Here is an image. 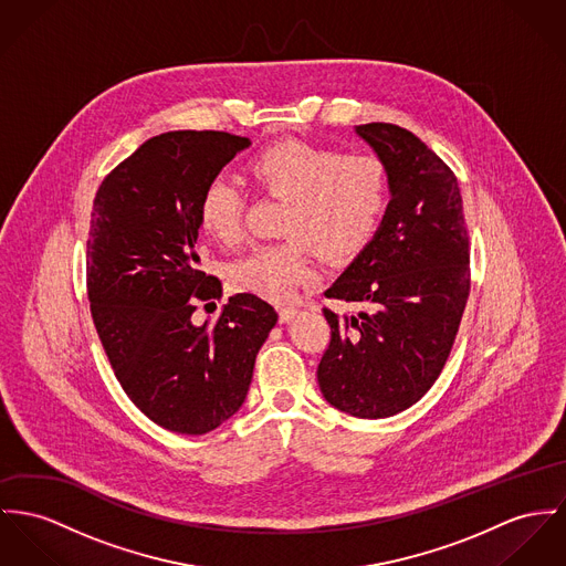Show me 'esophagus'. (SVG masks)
Here are the masks:
<instances>
[{
	"label": "esophagus",
	"mask_w": 566,
	"mask_h": 566,
	"mask_svg": "<svg viewBox=\"0 0 566 566\" xmlns=\"http://www.w3.org/2000/svg\"><path fill=\"white\" fill-rule=\"evenodd\" d=\"M277 312H280V321L286 323V321H291V318L297 314V307H293V305H282Z\"/></svg>",
	"instance_id": "obj_1"
}]
</instances>
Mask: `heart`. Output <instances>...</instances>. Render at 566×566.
<instances>
[{
	"mask_svg": "<svg viewBox=\"0 0 566 566\" xmlns=\"http://www.w3.org/2000/svg\"><path fill=\"white\" fill-rule=\"evenodd\" d=\"M250 176L264 193L284 198L280 218L284 241L254 248L232 264L237 289L284 302L314 280L312 248L325 259H348L375 234L388 205V170L377 155L348 153L307 144L275 142L250 161ZM243 193L228 178H213L200 200L202 232L221 245L241 239Z\"/></svg>",
	"mask_w": 566,
	"mask_h": 566,
	"instance_id": "obj_1",
	"label": "heart"
}]
</instances>
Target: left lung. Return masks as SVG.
<instances>
[{
  "instance_id": "left-lung-1",
  "label": "left lung",
  "mask_w": 566,
  "mask_h": 566,
  "mask_svg": "<svg viewBox=\"0 0 566 566\" xmlns=\"http://www.w3.org/2000/svg\"><path fill=\"white\" fill-rule=\"evenodd\" d=\"M384 161L390 205L381 226L323 307L332 327L316 377L329 405L355 418H390L436 384L470 297V239L454 172L411 130L355 127Z\"/></svg>"
}]
</instances>
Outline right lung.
Listing matches in <instances>:
<instances>
[{
	"label": "right lung",
	"instance_id": "add662e5",
	"mask_svg": "<svg viewBox=\"0 0 566 566\" xmlns=\"http://www.w3.org/2000/svg\"><path fill=\"white\" fill-rule=\"evenodd\" d=\"M252 142L223 130H168L101 182L87 234V300L96 334L133 405L155 424L205 436L243 405L277 323L273 305L237 293L216 323L196 300L221 297L200 271L198 200Z\"/></svg>",
	"mask_w": 566,
	"mask_h": 566
}]
</instances>
